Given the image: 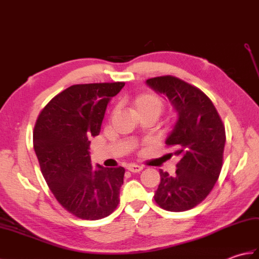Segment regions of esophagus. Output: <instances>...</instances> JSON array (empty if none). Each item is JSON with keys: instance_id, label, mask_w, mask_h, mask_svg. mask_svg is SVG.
Returning a JSON list of instances; mask_svg holds the SVG:
<instances>
[{"instance_id": "obj_1", "label": "esophagus", "mask_w": 259, "mask_h": 259, "mask_svg": "<svg viewBox=\"0 0 259 259\" xmlns=\"http://www.w3.org/2000/svg\"><path fill=\"white\" fill-rule=\"evenodd\" d=\"M126 169L129 170V171L131 172H140L142 169H144V167L141 166H138V164H134V163H130L128 164V167H126Z\"/></svg>"}]
</instances>
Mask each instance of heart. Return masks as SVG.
I'll return each mask as SVG.
<instances>
[{
    "instance_id": "1",
    "label": "heart",
    "mask_w": 259,
    "mask_h": 259,
    "mask_svg": "<svg viewBox=\"0 0 259 259\" xmlns=\"http://www.w3.org/2000/svg\"><path fill=\"white\" fill-rule=\"evenodd\" d=\"M135 107L138 112L149 111L159 115L163 109V102L158 96L153 93H145L136 98Z\"/></svg>"
}]
</instances>
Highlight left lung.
I'll return each instance as SVG.
<instances>
[{
  "label": "left lung",
  "mask_w": 259,
  "mask_h": 259,
  "mask_svg": "<svg viewBox=\"0 0 259 259\" xmlns=\"http://www.w3.org/2000/svg\"><path fill=\"white\" fill-rule=\"evenodd\" d=\"M146 83L166 97L178 113L166 145L180 160L175 176L159 170L155 201L168 211L188 210L205 199L219 177L225 126L210 99L198 88L171 75L148 79Z\"/></svg>",
  "instance_id": "8db88e82"
}]
</instances>
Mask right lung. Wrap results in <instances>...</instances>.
Returning a JSON list of instances; mask_svg holds the SVG:
<instances>
[{"mask_svg": "<svg viewBox=\"0 0 259 259\" xmlns=\"http://www.w3.org/2000/svg\"><path fill=\"white\" fill-rule=\"evenodd\" d=\"M124 82L69 87L38 114L33 147L43 177L61 206L74 216L97 221L120 201L124 168L92 170L90 139L100 133L106 109Z\"/></svg>", "mask_w": 259, "mask_h": 259, "instance_id": "obj_1", "label": "right lung"}]
</instances>
